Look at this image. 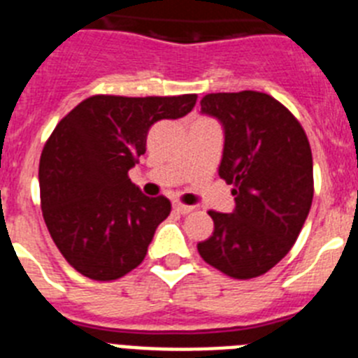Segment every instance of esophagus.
<instances>
[{"label": "esophagus", "mask_w": 358, "mask_h": 358, "mask_svg": "<svg viewBox=\"0 0 358 358\" xmlns=\"http://www.w3.org/2000/svg\"><path fill=\"white\" fill-rule=\"evenodd\" d=\"M173 207H175V210H178L180 214H189L194 210V207H192V205H185V203H182V201H175V203H173Z\"/></svg>", "instance_id": "esophagus-1"}]
</instances>
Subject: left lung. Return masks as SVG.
Segmentation results:
<instances>
[{
  "instance_id": "8db88e82",
  "label": "left lung",
  "mask_w": 358,
  "mask_h": 358,
  "mask_svg": "<svg viewBox=\"0 0 358 358\" xmlns=\"http://www.w3.org/2000/svg\"><path fill=\"white\" fill-rule=\"evenodd\" d=\"M200 104L225 129L217 175L232 185L236 209L209 210L214 232L198 243V252L229 278H257L287 256L312 207L308 136L266 93H209Z\"/></svg>"
}]
</instances>
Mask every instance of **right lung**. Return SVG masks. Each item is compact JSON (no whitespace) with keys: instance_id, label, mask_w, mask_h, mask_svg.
Listing matches in <instances>:
<instances>
[{"instance_id":"1","label":"right lung","mask_w":358,"mask_h":358,"mask_svg":"<svg viewBox=\"0 0 358 358\" xmlns=\"http://www.w3.org/2000/svg\"><path fill=\"white\" fill-rule=\"evenodd\" d=\"M196 97L93 95L55 126L39 162L41 209L77 272L113 281L144 261L171 201L142 194L127 173L145 153L149 127L187 115Z\"/></svg>"}]
</instances>
